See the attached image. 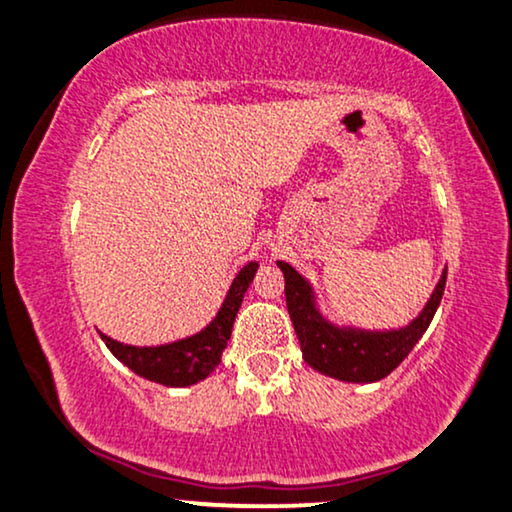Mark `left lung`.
I'll use <instances>...</instances> for the list:
<instances>
[{"mask_svg": "<svg viewBox=\"0 0 512 512\" xmlns=\"http://www.w3.org/2000/svg\"><path fill=\"white\" fill-rule=\"evenodd\" d=\"M286 276V304L300 340L302 357L314 371L342 383H378L409 357L416 342L428 331L432 316L442 302L446 269L418 316L397 328H361L338 323L321 312L319 297L309 278L288 262H276Z\"/></svg>", "mask_w": 512, "mask_h": 512, "instance_id": "8db88e82", "label": "left lung"}]
</instances>
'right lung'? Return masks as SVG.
<instances>
[{"label":"right lung","mask_w":512,"mask_h":512,"mask_svg":"<svg viewBox=\"0 0 512 512\" xmlns=\"http://www.w3.org/2000/svg\"><path fill=\"white\" fill-rule=\"evenodd\" d=\"M257 269H260V264L248 262L238 271L222 307H219L215 319L203 331L153 347L125 345V342L108 338L106 333H101V340L106 342V347L111 349L115 359H120L129 371L151 380V383L165 387L196 385L200 380L208 378L219 366V361H222V352L231 338V328H234L236 314L241 309L243 295L250 288Z\"/></svg>","instance_id":"obj_1"}]
</instances>
